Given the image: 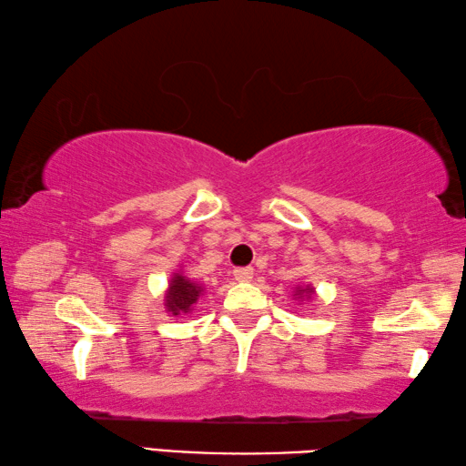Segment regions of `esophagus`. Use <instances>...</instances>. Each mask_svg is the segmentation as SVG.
Returning a JSON list of instances; mask_svg holds the SVG:
<instances>
[{
  "label": "esophagus",
  "instance_id": "34e87169",
  "mask_svg": "<svg viewBox=\"0 0 466 466\" xmlns=\"http://www.w3.org/2000/svg\"><path fill=\"white\" fill-rule=\"evenodd\" d=\"M232 275H234L236 281H250L252 279V269H250V267H236Z\"/></svg>",
  "mask_w": 466,
  "mask_h": 466
}]
</instances>
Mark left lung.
Masks as SVG:
<instances>
[{"label":"left lung","mask_w":466,"mask_h":466,"mask_svg":"<svg viewBox=\"0 0 466 466\" xmlns=\"http://www.w3.org/2000/svg\"><path fill=\"white\" fill-rule=\"evenodd\" d=\"M312 294H314V288H310V286H306V288H299V286H298V288H296V294H294V296H296L298 299H304V298L309 299Z\"/></svg>","instance_id":"8db88e82"}]
</instances>
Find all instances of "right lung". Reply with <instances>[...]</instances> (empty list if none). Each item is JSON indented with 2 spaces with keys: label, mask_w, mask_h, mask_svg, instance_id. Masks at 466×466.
<instances>
[{
  "label": "right lung",
  "mask_w": 466,
  "mask_h": 466,
  "mask_svg": "<svg viewBox=\"0 0 466 466\" xmlns=\"http://www.w3.org/2000/svg\"><path fill=\"white\" fill-rule=\"evenodd\" d=\"M203 294V288L199 283H195L193 279L185 278L183 273H175L168 283V291H167V299H164V306L167 310L172 314V317H180V314H187L193 310V306L197 304V299Z\"/></svg>",
  "instance_id": "add662e5"
}]
</instances>
